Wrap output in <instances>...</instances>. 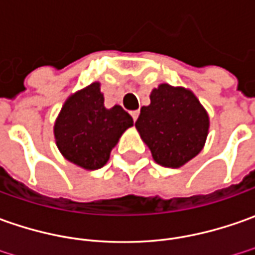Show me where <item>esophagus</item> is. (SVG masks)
Masks as SVG:
<instances>
[{"instance_id": "1", "label": "esophagus", "mask_w": 255, "mask_h": 255, "mask_svg": "<svg viewBox=\"0 0 255 255\" xmlns=\"http://www.w3.org/2000/svg\"><path fill=\"white\" fill-rule=\"evenodd\" d=\"M138 116H139V111H138V110L131 111V117H132V120H134V121H136V119H138Z\"/></svg>"}]
</instances>
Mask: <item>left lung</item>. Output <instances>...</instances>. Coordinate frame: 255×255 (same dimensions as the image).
<instances>
[{"label": "left lung", "instance_id": "8db88e82", "mask_svg": "<svg viewBox=\"0 0 255 255\" xmlns=\"http://www.w3.org/2000/svg\"><path fill=\"white\" fill-rule=\"evenodd\" d=\"M151 104L141 109L135 127L151 149L155 162L179 168L202 151L209 131V116L195 94L183 87L161 84Z\"/></svg>", "mask_w": 255, "mask_h": 255}]
</instances>
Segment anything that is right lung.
Wrapping results in <instances>:
<instances>
[{
    "label": "right lung",
    "mask_w": 255,
    "mask_h": 255,
    "mask_svg": "<svg viewBox=\"0 0 255 255\" xmlns=\"http://www.w3.org/2000/svg\"><path fill=\"white\" fill-rule=\"evenodd\" d=\"M132 124L121 106L104 107L100 84L93 83L67 99L55 124V138L67 161L93 171L106 165L121 134Z\"/></svg>",
    "instance_id": "obj_1"
}]
</instances>
